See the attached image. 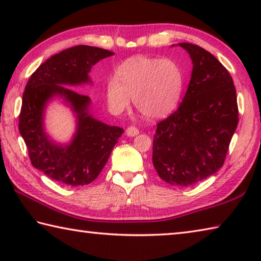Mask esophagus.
<instances>
[{"label": "esophagus", "instance_id": "34e87169", "mask_svg": "<svg viewBox=\"0 0 261 261\" xmlns=\"http://www.w3.org/2000/svg\"><path fill=\"white\" fill-rule=\"evenodd\" d=\"M125 134H126L127 137H135V136H137V135L139 134V130L137 129V127H135V126H129L126 129Z\"/></svg>", "mask_w": 261, "mask_h": 261}]
</instances>
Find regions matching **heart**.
<instances>
[{
  "instance_id": "1",
  "label": "heart",
  "mask_w": 261,
  "mask_h": 261,
  "mask_svg": "<svg viewBox=\"0 0 261 261\" xmlns=\"http://www.w3.org/2000/svg\"><path fill=\"white\" fill-rule=\"evenodd\" d=\"M183 92V73L175 62L148 56H134L117 68L106 84L105 98L110 113L120 115L129 107L148 120L169 115L177 107Z\"/></svg>"
}]
</instances>
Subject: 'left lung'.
Here are the masks:
<instances>
[{
  "mask_svg": "<svg viewBox=\"0 0 261 261\" xmlns=\"http://www.w3.org/2000/svg\"><path fill=\"white\" fill-rule=\"evenodd\" d=\"M177 46L191 59V78L178 109L158 123L152 159L165 182L189 187L222 167L238 108L232 78L216 57L192 43Z\"/></svg>",
  "mask_w": 261,
  "mask_h": 261,
  "instance_id": "1",
  "label": "left lung"
}]
</instances>
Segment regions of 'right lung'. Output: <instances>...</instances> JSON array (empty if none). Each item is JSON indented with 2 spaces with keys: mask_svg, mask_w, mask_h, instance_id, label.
<instances>
[{
  "mask_svg": "<svg viewBox=\"0 0 261 261\" xmlns=\"http://www.w3.org/2000/svg\"><path fill=\"white\" fill-rule=\"evenodd\" d=\"M114 53L92 46H76L42 63L26 84L19 115V132L34 168L59 183L79 187L98 177L124 130L93 116L90 96L72 90L92 85L93 65ZM59 99L72 110L75 132L59 143L45 129L46 108Z\"/></svg>",
  "mask_w": 261,
  "mask_h": 261,
  "instance_id": "right-lung-1",
  "label": "right lung"
}]
</instances>
